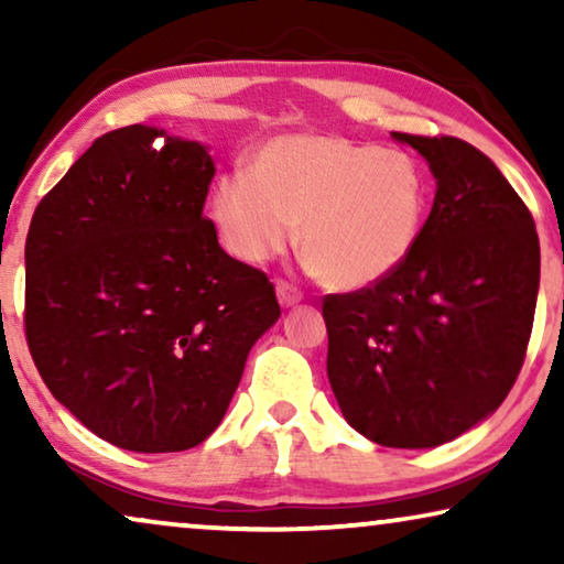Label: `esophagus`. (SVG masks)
<instances>
[{
	"instance_id": "esophagus-1",
	"label": "esophagus",
	"mask_w": 564,
	"mask_h": 564,
	"mask_svg": "<svg viewBox=\"0 0 564 564\" xmlns=\"http://www.w3.org/2000/svg\"><path fill=\"white\" fill-rule=\"evenodd\" d=\"M276 300H280V305H284V307H292V305H297L300 300H303V292H300L297 288H292L290 282H284V280H276Z\"/></svg>"
}]
</instances>
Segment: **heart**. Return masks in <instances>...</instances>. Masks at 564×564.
<instances>
[{
	"mask_svg": "<svg viewBox=\"0 0 564 564\" xmlns=\"http://www.w3.org/2000/svg\"><path fill=\"white\" fill-rule=\"evenodd\" d=\"M249 175L215 184L210 213L226 249L264 264L297 249L323 288L361 290L395 272L419 243L429 184L413 156L341 135H284L253 156Z\"/></svg>",
	"mask_w": 564,
	"mask_h": 564,
	"instance_id": "heart-1",
	"label": "heart"
}]
</instances>
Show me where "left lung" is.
<instances>
[{
    "instance_id": "obj_1",
    "label": "left lung",
    "mask_w": 564,
    "mask_h": 564,
    "mask_svg": "<svg viewBox=\"0 0 564 564\" xmlns=\"http://www.w3.org/2000/svg\"><path fill=\"white\" fill-rule=\"evenodd\" d=\"M429 161L436 197L384 280L323 297L328 380L369 442L429 449L488 419L521 372L539 236L500 169L459 138L392 133Z\"/></svg>"
}]
</instances>
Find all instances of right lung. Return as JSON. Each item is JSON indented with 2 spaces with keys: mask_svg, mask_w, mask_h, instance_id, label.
Returning <instances> with one entry per match:
<instances>
[{
  "mask_svg": "<svg viewBox=\"0 0 564 564\" xmlns=\"http://www.w3.org/2000/svg\"><path fill=\"white\" fill-rule=\"evenodd\" d=\"M213 176L197 141L110 130L30 223V354L53 398L120 449L203 444L280 318L274 284L228 257L203 215Z\"/></svg>",
  "mask_w": 564,
  "mask_h": 564,
  "instance_id": "1",
  "label": "right lung"
}]
</instances>
